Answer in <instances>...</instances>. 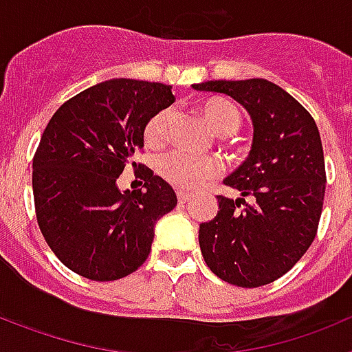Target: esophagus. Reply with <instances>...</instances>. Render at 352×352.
Instances as JSON below:
<instances>
[{
	"instance_id": "34e87169",
	"label": "esophagus",
	"mask_w": 352,
	"mask_h": 352,
	"mask_svg": "<svg viewBox=\"0 0 352 352\" xmlns=\"http://www.w3.org/2000/svg\"><path fill=\"white\" fill-rule=\"evenodd\" d=\"M178 201H179V204L190 203V195L185 194V192H178Z\"/></svg>"
}]
</instances>
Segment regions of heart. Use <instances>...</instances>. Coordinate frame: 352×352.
Instances as JSON below:
<instances>
[{
	"label": "heart",
	"instance_id": "b5f03b06",
	"mask_svg": "<svg viewBox=\"0 0 352 352\" xmlns=\"http://www.w3.org/2000/svg\"><path fill=\"white\" fill-rule=\"evenodd\" d=\"M201 114H203L208 126L219 135H232L241 126L239 109L227 98H220V96L208 98L201 105ZM173 118L174 114L170 109H162L149 118L146 121L144 132H142L146 144L160 146L166 141ZM158 170H160L162 178L170 183L174 188L195 192L211 179L219 178L220 173H222V166L214 158H194L174 151V153L160 158Z\"/></svg>",
	"mask_w": 352,
	"mask_h": 352
}]
</instances>
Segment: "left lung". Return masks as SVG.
<instances>
[{"mask_svg":"<svg viewBox=\"0 0 352 352\" xmlns=\"http://www.w3.org/2000/svg\"><path fill=\"white\" fill-rule=\"evenodd\" d=\"M192 88L231 96L254 123L250 155L223 182L241 197L219 195L217 217L199 227L204 261L238 287L272 284L303 257L319 227L326 169L316 121L266 79L208 80Z\"/></svg>","mask_w":352,"mask_h":352,"instance_id":"left-lung-1","label":"left lung"}]
</instances>
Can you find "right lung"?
<instances>
[{
    "instance_id": "right-lung-1",
    "label": "right lung",
    "mask_w": 352,
    "mask_h": 352,
    "mask_svg": "<svg viewBox=\"0 0 352 352\" xmlns=\"http://www.w3.org/2000/svg\"><path fill=\"white\" fill-rule=\"evenodd\" d=\"M173 102L167 84L113 79L72 96L49 120L33 157L35 213L51 250L77 275L118 280L148 259L155 223L178 199L133 155L146 121ZM129 166L145 188L123 195L117 179Z\"/></svg>"
}]
</instances>
